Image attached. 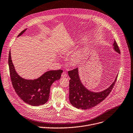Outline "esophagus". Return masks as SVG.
<instances>
[{"mask_svg":"<svg viewBox=\"0 0 133 133\" xmlns=\"http://www.w3.org/2000/svg\"><path fill=\"white\" fill-rule=\"evenodd\" d=\"M61 76L62 77H66L67 76V74L65 72H63L62 73V75H61Z\"/></svg>","mask_w":133,"mask_h":133,"instance_id":"1","label":"esophagus"}]
</instances>
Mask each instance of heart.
Listing matches in <instances>:
<instances>
[{
  "mask_svg": "<svg viewBox=\"0 0 133 133\" xmlns=\"http://www.w3.org/2000/svg\"><path fill=\"white\" fill-rule=\"evenodd\" d=\"M68 51V49H63L61 50V53L64 54ZM84 60V56L81 52H77L71 56L70 58V62L74 65H77L81 64Z\"/></svg>",
  "mask_w": 133,
  "mask_h": 133,
  "instance_id": "1",
  "label": "heart"
}]
</instances>
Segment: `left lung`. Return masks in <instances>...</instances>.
Masks as SVG:
<instances>
[{
  "label": "left lung",
  "mask_w": 133,
  "mask_h": 133,
  "mask_svg": "<svg viewBox=\"0 0 133 133\" xmlns=\"http://www.w3.org/2000/svg\"><path fill=\"white\" fill-rule=\"evenodd\" d=\"M113 46L114 50L120 54L116 41H114ZM68 74L71 78L69 82L70 102L74 107L83 110L91 108L102 101L112 91L118 75L108 88L100 92H94L87 89L81 82L78 68L69 71Z\"/></svg>",
  "instance_id": "obj_1"
}]
</instances>
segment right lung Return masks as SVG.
<instances>
[{
  "label": "right lung",
  "mask_w": 133,
  "mask_h": 133,
  "mask_svg": "<svg viewBox=\"0 0 133 133\" xmlns=\"http://www.w3.org/2000/svg\"><path fill=\"white\" fill-rule=\"evenodd\" d=\"M26 30L22 31L18 37L22 35ZM8 64L11 81L16 93L24 102L33 106L43 105L48 101L51 85L55 81L60 79L63 72L62 70H51L45 72L37 79L23 78L15 70L11 60L10 50Z\"/></svg>",
  "instance_id": "add662e5"
}]
</instances>
